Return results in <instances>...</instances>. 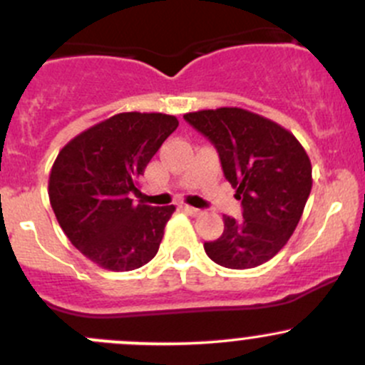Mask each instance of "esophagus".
<instances>
[{"instance_id":"34e87169","label":"esophagus","mask_w":365,"mask_h":365,"mask_svg":"<svg viewBox=\"0 0 365 365\" xmlns=\"http://www.w3.org/2000/svg\"><path fill=\"white\" fill-rule=\"evenodd\" d=\"M183 210H185L187 213H189V215H194V217H197V215H201V210H197V208H194V206H189V205H183L182 206Z\"/></svg>"}]
</instances>
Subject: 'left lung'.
I'll return each mask as SVG.
<instances>
[{
    "mask_svg": "<svg viewBox=\"0 0 365 365\" xmlns=\"http://www.w3.org/2000/svg\"><path fill=\"white\" fill-rule=\"evenodd\" d=\"M183 118L213 143L244 206L240 219L222 217V237L206 242L205 252L233 270L267 263L288 244L311 194L307 152L292 132L247 109H205Z\"/></svg>",
    "mask_w": 365,
    "mask_h": 365,
    "instance_id": "left-lung-1",
    "label": "left lung"
}]
</instances>
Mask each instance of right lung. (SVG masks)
Returning <instances> with one entry per match:
<instances>
[{
	"label": "right lung",
	"instance_id": "right-lung-1",
	"mask_svg": "<svg viewBox=\"0 0 365 365\" xmlns=\"http://www.w3.org/2000/svg\"><path fill=\"white\" fill-rule=\"evenodd\" d=\"M178 120L162 113H120L70 139L49 175L53 212L76 249L111 272L153 259L175 205H135L139 176Z\"/></svg>",
	"mask_w": 365,
	"mask_h": 365
}]
</instances>
